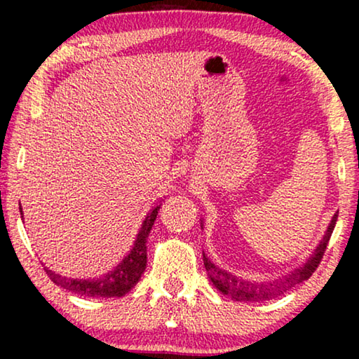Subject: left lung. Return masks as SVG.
Returning <instances> with one entry per match:
<instances>
[{"instance_id": "left-lung-1", "label": "left lung", "mask_w": 359, "mask_h": 359, "mask_svg": "<svg viewBox=\"0 0 359 359\" xmlns=\"http://www.w3.org/2000/svg\"><path fill=\"white\" fill-rule=\"evenodd\" d=\"M337 219L338 212L332 217L330 224H328V227L325 230V235H323L320 242H318L316 250H313V253L306 259V263L299 264L297 268H294L292 271H289L281 278L269 279V281H248V279L235 276V274L219 268L217 264L210 262L208 255L203 252L204 266L208 269L210 281H212L214 286L217 287V291L225 294V296H230L233 301L263 302L269 301V299H276L279 296H283L284 292H287L289 289L296 287L297 284L307 281V279L312 276V273L316 271L318 263H320L323 253H325L328 240H330L333 229H335ZM201 224H203V220H201ZM201 227H203V225H201Z\"/></svg>"}]
</instances>
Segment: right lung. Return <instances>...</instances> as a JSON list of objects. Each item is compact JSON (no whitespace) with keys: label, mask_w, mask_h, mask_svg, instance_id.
I'll use <instances>...</instances> for the list:
<instances>
[{"label":"right lung","mask_w":359,"mask_h":359,"mask_svg":"<svg viewBox=\"0 0 359 359\" xmlns=\"http://www.w3.org/2000/svg\"><path fill=\"white\" fill-rule=\"evenodd\" d=\"M21 209V208H19ZM160 205L156 204L149 210V214L145 215L144 222L140 225L139 233H137L134 247L124 259L114 266V269L109 273L102 274L100 278L93 279H73L57 274L52 269L43 266L48 278L52 279L57 286H60L67 291H72L75 294L85 297H122L130 291L132 287L139 283L142 274H144L147 268V238L154 222L158 215ZM21 217H22V209H21Z\"/></svg>","instance_id":"right-lung-1"}]
</instances>
